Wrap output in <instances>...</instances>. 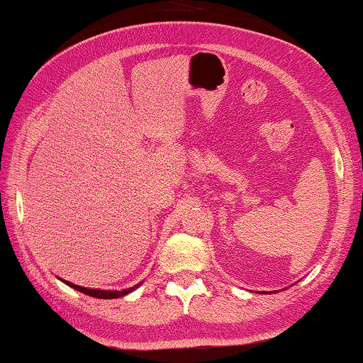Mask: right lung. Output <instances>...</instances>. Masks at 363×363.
<instances>
[{
    "mask_svg": "<svg viewBox=\"0 0 363 363\" xmlns=\"http://www.w3.org/2000/svg\"><path fill=\"white\" fill-rule=\"evenodd\" d=\"M58 280H62V278H58ZM62 281H63L65 284H67V286H71L72 289L79 291V292H83V294H86V296H89V297H94V298H121V297L126 296V294H130V292H133V291L136 289V288H139L140 283H142V281H140L139 284L133 286V288L122 289V291H102V289H89V288H83V286L74 284V283H71V281H65V280H62Z\"/></svg>",
    "mask_w": 363,
    "mask_h": 363,
    "instance_id": "1",
    "label": "right lung"
}]
</instances>
